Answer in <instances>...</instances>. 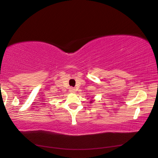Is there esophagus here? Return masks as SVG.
<instances>
[{"mask_svg": "<svg viewBox=\"0 0 158 158\" xmlns=\"http://www.w3.org/2000/svg\"><path fill=\"white\" fill-rule=\"evenodd\" d=\"M69 92H72V93H74V92H76V89H75L73 88V87H70L69 88Z\"/></svg>", "mask_w": 158, "mask_h": 158, "instance_id": "obj_1", "label": "esophagus"}]
</instances>
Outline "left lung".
Listing matches in <instances>:
<instances>
[{
	"label": "left lung",
	"instance_id": "1",
	"mask_svg": "<svg viewBox=\"0 0 158 158\" xmlns=\"http://www.w3.org/2000/svg\"><path fill=\"white\" fill-rule=\"evenodd\" d=\"M92 102H93L92 100V101H91V102H90V103H92Z\"/></svg>",
	"mask_w": 158,
	"mask_h": 158
}]
</instances>
